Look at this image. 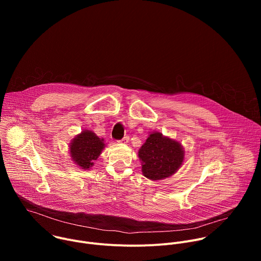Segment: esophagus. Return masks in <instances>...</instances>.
Instances as JSON below:
<instances>
[{"label":"esophagus","instance_id":"1","mask_svg":"<svg viewBox=\"0 0 261 261\" xmlns=\"http://www.w3.org/2000/svg\"><path fill=\"white\" fill-rule=\"evenodd\" d=\"M129 141V136H125L122 140H120L121 143H127Z\"/></svg>","mask_w":261,"mask_h":261}]
</instances>
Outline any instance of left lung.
Returning <instances> with one entry per match:
<instances>
[{"label":"left lung","mask_w":261,"mask_h":261,"mask_svg":"<svg viewBox=\"0 0 261 261\" xmlns=\"http://www.w3.org/2000/svg\"><path fill=\"white\" fill-rule=\"evenodd\" d=\"M142 174L152 180H160L173 175L182 165L185 151L180 142L152 132L138 151Z\"/></svg>","instance_id":"1"}]
</instances>
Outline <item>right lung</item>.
Here are the masks:
<instances>
[{
	"mask_svg": "<svg viewBox=\"0 0 261 261\" xmlns=\"http://www.w3.org/2000/svg\"><path fill=\"white\" fill-rule=\"evenodd\" d=\"M104 147L103 138H99L91 130H83L69 144L70 157L80 168L89 170L99 158Z\"/></svg>",
	"mask_w": 261,
	"mask_h": 261,
	"instance_id": "right-lung-1",
	"label": "right lung"
}]
</instances>
